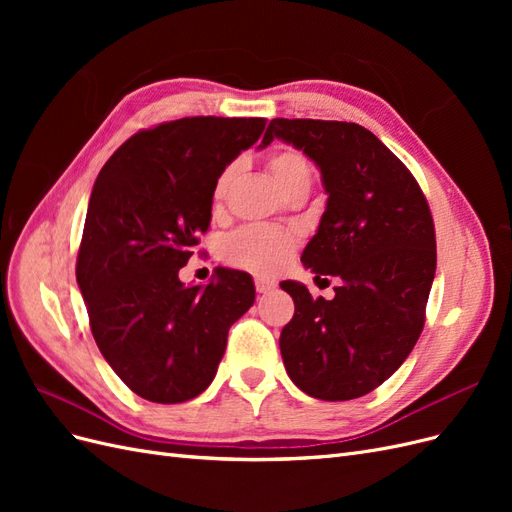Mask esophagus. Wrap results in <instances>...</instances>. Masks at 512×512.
Wrapping results in <instances>:
<instances>
[{"label":"esophagus","instance_id":"obj_1","mask_svg":"<svg viewBox=\"0 0 512 512\" xmlns=\"http://www.w3.org/2000/svg\"><path fill=\"white\" fill-rule=\"evenodd\" d=\"M254 286H256V292H260V294H265V292H269V290H273V288H275V284H273V282H269V280H262V277H256Z\"/></svg>","mask_w":512,"mask_h":512}]
</instances>
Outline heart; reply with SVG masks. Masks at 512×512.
Returning a JSON list of instances; mask_svg holds the SVG:
<instances>
[{
    "label": "heart",
    "instance_id": "heart-1",
    "mask_svg": "<svg viewBox=\"0 0 512 512\" xmlns=\"http://www.w3.org/2000/svg\"><path fill=\"white\" fill-rule=\"evenodd\" d=\"M267 168L280 190L286 194L299 183H312V166L301 151L292 147H275L267 156ZM237 164L226 166L213 183V209H220L232 179H235ZM299 247V235L286 228L275 226H243L222 243V258L228 265L250 271L254 275L271 277L280 273Z\"/></svg>",
    "mask_w": 512,
    "mask_h": 512
}]
</instances>
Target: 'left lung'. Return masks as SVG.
<instances>
[{"label":"left lung","instance_id":"left-lung-1","mask_svg":"<svg viewBox=\"0 0 512 512\" xmlns=\"http://www.w3.org/2000/svg\"><path fill=\"white\" fill-rule=\"evenodd\" d=\"M273 138L320 168L327 211L301 260L316 277L339 280L331 301L282 282L294 301L280 335L286 371L316 399L363 397L395 374L425 327L436 275L427 198L406 164L359 123L273 119L260 147Z\"/></svg>","mask_w":512,"mask_h":512}]
</instances>
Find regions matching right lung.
<instances>
[{"label":"right lung","mask_w":512,"mask_h":512,"mask_svg":"<svg viewBox=\"0 0 512 512\" xmlns=\"http://www.w3.org/2000/svg\"><path fill=\"white\" fill-rule=\"evenodd\" d=\"M267 119L183 117L138 130L94 183L76 282L96 344L130 391L156 404L203 393L228 329L254 303L243 271L183 286L179 269L211 222L213 183Z\"/></svg>","instance_id":"1"}]
</instances>
